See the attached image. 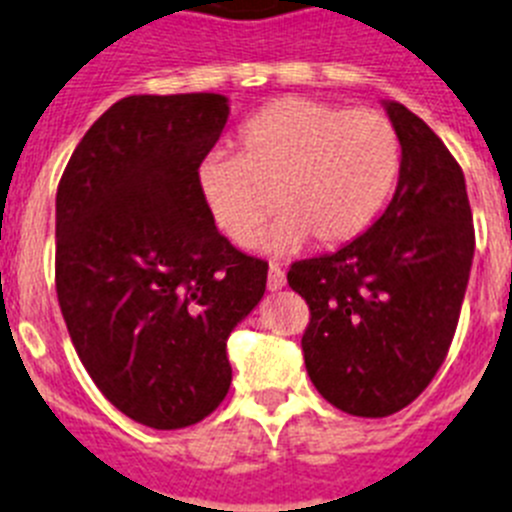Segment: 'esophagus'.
<instances>
[{
  "mask_svg": "<svg viewBox=\"0 0 512 512\" xmlns=\"http://www.w3.org/2000/svg\"><path fill=\"white\" fill-rule=\"evenodd\" d=\"M266 284H269L271 292H277V289H282L284 284H287V277H284L282 266L269 264V279H266Z\"/></svg>",
  "mask_w": 512,
  "mask_h": 512,
  "instance_id": "obj_1",
  "label": "esophagus"
}]
</instances>
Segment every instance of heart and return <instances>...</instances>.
Returning a JSON list of instances; mask_svg holds the SVG:
<instances>
[{
	"label": "heart",
	"mask_w": 512,
	"mask_h": 512,
	"mask_svg": "<svg viewBox=\"0 0 512 512\" xmlns=\"http://www.w3.org/2000/svg\"><path fill=\"white\" fill-rule=\"evenodd\" d=\"M400 158V135L384 112L282 97L248 117L238 156L210 153L202 161L197 187L215 228L235 246L259 241L277 205L284 217L271 248L287 251L305 238L333 248L377 217Z\"/></svg>",
	"instance_id": "heart-1"
}]
</instances>
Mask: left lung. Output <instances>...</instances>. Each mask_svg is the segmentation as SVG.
<instances>
[{
	"label": "left lung",
	"mask_w": 512,
	"mask_h": 512,
	"mask_svg": "<svg viewBox=\"0 0 512 512\" xmlns=\"http://www.w3.org/2000/svg\"><path fill=\"white\" fill-rule=\"evenodd\" d=\"M400 135V179L377 223L341 251L295 261L305 297V366L348 415L400 413L433 382L459 325L474 223L459 161L418 115L387 104Z\"/></svg>",
	"instance_id": "8db88e82"
}]
</instances>
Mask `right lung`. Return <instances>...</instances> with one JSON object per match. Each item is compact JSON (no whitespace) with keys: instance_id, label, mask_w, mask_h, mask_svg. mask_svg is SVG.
<instances>
[{"instance_id":"obj_1","label":"right lung","mask_w":512,"mask_h":512,"mask_svg":"<svg viewBox=\"0 0 512 512\" xmlns=\"http://www.w3.org/2000/svg\"><path fill=\"white\" fill-rule=\"evenodd\" d=\"M223 94H133L81 138L56 192V295L81 364L156 431L200 423L230 390L225 341L269 264L217 233L197 169Z\"/></svg>"}]
</instances>
